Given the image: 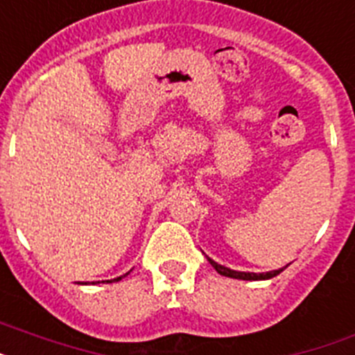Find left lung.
Instances as JSON below:
<instances>
[{
	"instance_id": "obj_1",
	"label": "left lung",
	"mask_w": 355,
	"mask_h": 355,
	"mask_svg": "<svg viewBox=\"0 0 355 355\" xmlns=\"http://www.w3.org/2000/svg\"><path fill=\"white\" fill-rule=\"evenodd\" d=\"M209 263L213 265L214 270L222 276H227V278H236V279H249V282H256V279H269L274 278V276H278L282 270L285 269H278V270H270V272H261V274H256V272H240V270H233V269H227V267H223V265H218L216 261H213L211 258H207Z\"/></svg>"
}]
</instances>
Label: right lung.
Returning <instances> with one entry per match:
<instances>
[{
    "mask_svg": "<svg viewBox=\"0 0 355 355\" xmlns=\"http://www.w3.org/2000/svg\"><path fill=\"white\" fill-rule=\"evenodd\" d=\"M119 279H122V276H121V278H117V279H115V282H119Z\"/></svg>",
    "mask_w": 355,
    "mask_h": 355,
    "instance_id": "right-lung-1",
    "label": "right lung"
}]
</instances>
